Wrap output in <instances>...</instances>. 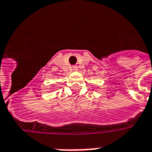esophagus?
Instances as JSON below:
<instances>
[{"instance_id": "1", "label": "esophagus", "mask_w": 152, "mask_h": 152, "mask_svg": "<svg viewBox=\"0 0 152 152\" xmlns=\"http://www.w3.org/2000/svg\"><path fill=\"white\" fill-rule=\"evenodd\" d=\"M72 71H77L78 70V67H77V66H73L72 67Z\"/></svg>"}]
</instances>
